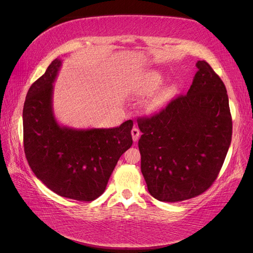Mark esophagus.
Returning <instances> with one entry per match:
<instances>
[{
    "instance_id": "esophagus-1",
    "label": "esophagus",
    "mask_w": 253,
    "mask_h": 253,
    "mask_svg": "<svg viewBox=\"0 0 253 253\" xmlns=\"http://www.w3.org/2000/svg\"><path fill=\"white\" fill-rule=\"evenodd\" d=\"M131 134H132V137H133V140H134V141H137V140L139 139L140 131H139V128H138V127H133V128H132V132H131Z\"/></svg>"
}]
</instances>
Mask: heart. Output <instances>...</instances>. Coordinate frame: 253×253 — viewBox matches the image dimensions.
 Listing matches in <instances>:
<instances>
[{
    "instance_id": "heart-1",
    "label": "heart",
    "mask_w": 253,
    "mask_h": 253,
    "mask_svg": "<svg viewBox=\"0 0 253 253\" xmlns=\"http://www.w3.org/2000/svg\"><path fill=\"white\" fill-rule=\"evenodd\" d=\"M162 81H163V78L159 74H157V73L150 74L148 79H147V85H145V89L153 90V89L157 88L160 85ZM164 95H165V93L162 94V96H164ZM162 96H160V97H162Z\"/></svg>"
}]
</instances>
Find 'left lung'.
Wrapping results in <instances>:
<instances>
[{
	"label": "left lung",
	"mask_w": 253,
	"mask_h": 253,
	"mask_svg": "<svg viewBox=\"0 0 253 253\" xmlns=\"http://www.w3.org/2000/svg\"><path fill=\"white\" fill-rule=\"evenodd\" d=\"M196 67L187 95L138 120L141 172L150 194L160 202L186 201L208 190L231 143L225 84L206 61Z\"/></svg>",
	"instance_id": "left-lung-1"
}]
</instances>
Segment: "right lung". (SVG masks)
Instances as JSON below:
<instances>
[{
    "label": "right lung",
    "mask_w": 253,
    "mask_h": 253,
    "mask_svg": "<svg viewBox=\"0 0 253 253\" xmlns=\"http://www.w3.org/2000/svg\"><path fill=\"white\" fill-rule=\"evenodd\" d=\"M62 60L55 59L29 87L23 108V138L33 172L60 196L91 202L100 196L120 156L133 143V121L112 128L58 124L52 93Z\"/></svg>",
    "instance_id": "add662e5"
}]
</instances>
